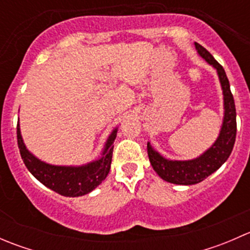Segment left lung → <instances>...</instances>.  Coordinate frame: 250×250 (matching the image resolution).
Returning <instances> with one entry per match:
<instances>
[{"label":"left lung","mask_w":250,"mask_h":250,"mask_svg":"<svg viewBox=\"0 0 250 250\" xmlns=\"http://www.w3.org/2000/svg\"><path fill=\"white\" fill-rule=\"evenodd\" d=\"M195 47L198 54L214 67L218 72L220 80L221 88L224 94V121L221 125L220 134L215 143L209 147L203 155L195 160L190 161H170L161 156L157 151L152 148L150 143H147V155L150 162L155 172L168 183L176 184V185H193L203 181L210 174L218 170L229 156L232 152V148L236 140L237 123H236V106H234L233 95L230 89L228 76L225 70L220 64L214 59L213 55L195 42Z\"/></svg>","instance_id":"1"}]
</instances>
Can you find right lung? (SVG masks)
<instances>
[{
  "mask_svg": "<svg viewBox=\"0 0 250 250\" xmlns=\"http://www.w3.org/2000/svg\"><path fill=\"white\" fill-rule=\"evenodd\" d=\"M116 135H117V128L110 134L99 160L80 167H65V166L48 165L29 152L20 134L19 123L17 125L18 147L29 172L48 188L66 197L87 195L98 185H100L103 180H105L110 172L113 141L116 139Z\"/></svg>",
  "mask_w": 250,
  "mask_h": 250,
  "instance_id": "right-lung-1",
  "label": "right lung"
}]
</instances>
